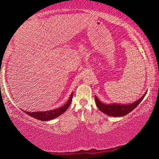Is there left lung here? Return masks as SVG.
Returning a JSON list of instances; mask_svg holds the SVG:
<instances>
[{
    "label": "left lung",
    "instance_id": "8db88e82",
    "mask_svg": "<svg viewBox=\"0 0 159 159\" xmlns=\"http://www.w3.org/2000/svg\"><path fill=\"white\" fill-rule=\"evenodd\" d=\"M146 95V93L140 99L134 102V103L130 104H105L102 103V102L99 100L97 96L95 97V102L97 104L98 108L104 114L107 115L111 116H115V117H119V116H124L127 115L130 111L135 108V107L140 103L142 99H144V96Z\"/></svg>",
    "mask_w": 159,
    "mask_h": 159
}]
</instances>
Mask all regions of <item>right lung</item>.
<instances>
[{"label": "right lung", "mask_w": 159, "mask_h": 159, "mask_svg": "<svg viewBox=\"0 0 159 159\" xmlns=\"http://www.w3.org/2000/svg\"><path fill=\"white\" fill-rule=\"evenodd\" d=\"M72 98H73V93L71 94V96H70V98L68 102H67L64 106L60 107V108L51 110V111L38 112H29L25 111L24 112L26 113V114H28L29 116H30L40 120H44V121L45 120V121H47V120H52L54 118L58 117L59 116H60L61 114H62L63 113L69 108V107L70 106V104H71L72 100Z\"/></svg>", "instance_id": "add662e5"}]
</instances>
